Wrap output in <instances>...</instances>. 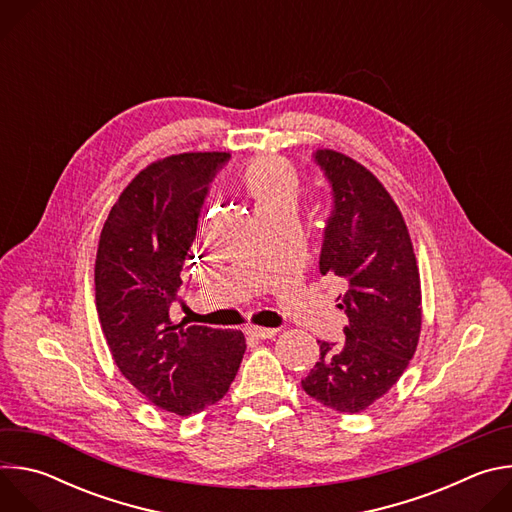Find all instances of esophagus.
Instances as JSON below:
<instances>
[{"instance_id":"34e87169","label":"esophagus","mask_w":512,"mask_h":512,"mask_svg":"<svg viewBox=\"0 0 512 512\" xmlns=\"http://www.w3.org/2000/svg\"><path fill=\"white\" fill-rule=\"evenodd\" d=\"M275 328H261V326H249L247 328V334L257 338V340H267V338H273L275 336Z\"/></svg>"}]
</instances>
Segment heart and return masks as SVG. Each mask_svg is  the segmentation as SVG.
Returning a JSON list of instances; mask_svg holds the SVG:
<instances>
[{"label": "heart", "mask_w": 512, "mask_h": 512, "mask_svg": "<svg viewBox=\"0 0 512 512\" xmlns=\"http://www.w3.org/2000/svg\"><path fill=\"white\" fill-rule=\"evenodd\" d=\"M245 188L259 210L296 208L300 184L296 174L277 160L253 164L245 172Z\"/></svg>", "instance_id": "b5f03b06"}]
</instances>
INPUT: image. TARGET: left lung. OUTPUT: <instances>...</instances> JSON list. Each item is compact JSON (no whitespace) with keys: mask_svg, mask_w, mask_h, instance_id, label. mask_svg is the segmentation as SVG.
<instances>
[{"mask_svg":"<svg viewBox=\"0 0 512 512\" xmlns=\"http://www.w3.org/2000/svg\"><path fill=\"white\" fill-rule=\"evenodd\" d=\"M332 190L320 273L340 277L338 308L348 316L342 342L320 344L304 391L340 413H358L403 375L421 330V285L403 216L383 184L352 158L316 150Z\"/></svg>","mask_w":512,"mask_h":512,"instance_id":"8db88e82","label":"left lung"}]
</instances>
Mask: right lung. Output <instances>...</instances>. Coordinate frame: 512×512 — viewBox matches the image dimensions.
I'll return each mask as SVG.
<instances>
[{
    "label": "right lung",
    "instance_id": "add662e5",
    "mask_svg": "<svg viewBox=\"0 0 512 512\" xmlns=\"http://www.w3.org/2000/svg\"><path fill=\"white\" fill-rule=\"evenodd\" d=\"M229 154H178L139 172L113 204L95 261L97 314L121 375L160 409L221 401L245 354L241 330L170 320L210 182Z\"/></svg>",
    "mask_w": 512,
    "mask_h": 512
}]
</instances>
